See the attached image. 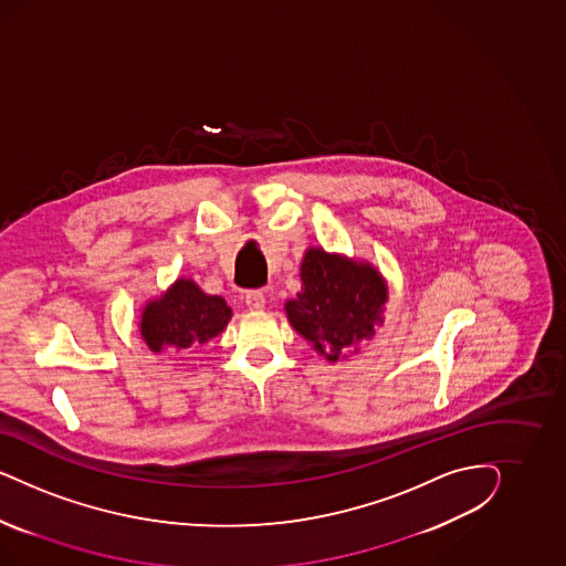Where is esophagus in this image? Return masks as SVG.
Instances as JSON below:
<instances>
[{
  "label": "esophagus",
  "instance_id": "esophagus-1",
  "mask_svg": "<svg viewBox=\"0 0 566 566\" xmlns=\"http://www.w3.org/2000/svg\"><path fill=\"white\" fill-rule=\"evenodd\" d=\"M244 303L251 311H261L265 307V294L261 291H251L244 294Z\"/></svg>",
  "mask_w": 566,
  "mask_h": 566
}]
</instances>
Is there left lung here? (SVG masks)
I'll return each mask as SVG.
<instances>
[{
    "instance_id": "left-lung-1",
    "label": "left lung",
    "mask_w": 566,
    "mask_h": 566,
    "mask_svg": "<svg viewBox=\"0 0 566 566\" xmlns=\"http://www.w3.org/2000/svg\"><path fill=\"white\" fill-rule=\"evenodd\" d=\"M301 280L303 291L286 303V313L292 327L326 359L346 357L357 343L374 336L388 291L371 265L308 249Z\"/></svg>"
}]
</instances>
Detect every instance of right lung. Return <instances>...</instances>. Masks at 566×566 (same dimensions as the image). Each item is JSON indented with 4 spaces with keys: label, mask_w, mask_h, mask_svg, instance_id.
<instances>
[{
    "label": "right lung",
    "mask_w": 566,
    "mask_h": 566,
    "mask_svg": "<svg viewBox=\"0 0 566 566\" xmlns=\"http://www.w3.org/2000/svg\"><path fill=\"white\" fill-rule=\"evenodd\" d=\"M230 317L232 311L222 296L206 294L190 280H178L159 301L145 307L140 336L155 353L185 350L216 338Z\"/></svg>",
    "instance_id": "obj_1"
}]
</instances>
